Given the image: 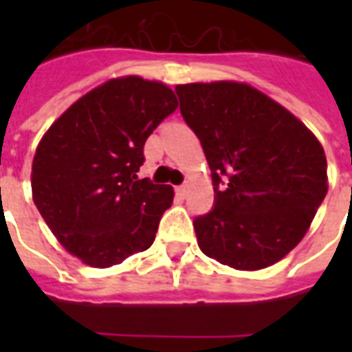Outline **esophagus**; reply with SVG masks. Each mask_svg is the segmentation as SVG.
Listing matches in <instances>:
<instances>
[{
	"instance_id": "34e87169",
	"label": "esophagus",
	"mask_w": 352,
	"mask_h": 352,
	"mask_svg": "<svg viewBox=\"0 0 352 352\" xmlns=\"http://www.w3.org/2000/svg\"><path fill=\"white\" fill-rule=\"evenodd\" d=\"M175 192H177V195H181V197L184 199L188 195V192H190V186H188L186 182H184V184H181V186L175 188Z\"/></svg>"
}]
</instances>
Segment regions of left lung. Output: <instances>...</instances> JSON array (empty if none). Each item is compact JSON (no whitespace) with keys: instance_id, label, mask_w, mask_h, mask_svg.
<instances>
[{"instance_id":"obj_1","label":"left lung","mask_w":352,"mask_h":352,"mask_svg":"<svg viewBox=\"0 0 352 352\" xmlns=\"http://www.w3.org/2000/svg\"><path fill=\"white\" fill-rule=\"evenodd\" d=\"M175 93L214 182V208L193 219L201 250L237 270L270 267L303 239L327 195L322 144L250 85L186 84Z\"/></svg>"}]
</instances>
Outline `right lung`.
I'll return each instance as SVG.
<instances>
[{"label":"right lung","instance_id":"add662e5","mask_svg":"<svg viewBox=\"0 0 352 352\" xmlns=\"http://www.w3.org/2000/svg\"><path fill=\"white\" fill-rule=\"evenodd\" d=\"M177 109L168 85L106 82L58 118L32 160V197L52 234L85 265H118L153 245L173 188L138 179L144 144Z\"/></svg>","mask_w":352,"mask_h":352}]
</instances>
